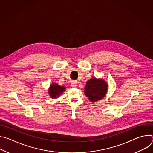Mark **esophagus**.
Masks as SVG:
<instances>
[{
  "label": "esophagus",
  "mask_w": 153,
  "mask_h": 153,
  "mask_svg": "<svg viewBox=\"0 0 153 153\" xmlns=\"http://www.w3.org/2000/svg\"><path fill=\"white\" fill-rule=\"evenodd\" d=\"M71 86L72 87H76L77 86V82L76 81H71Z\"/></svg>",
  "instance_id": "1"
}]
</instances>
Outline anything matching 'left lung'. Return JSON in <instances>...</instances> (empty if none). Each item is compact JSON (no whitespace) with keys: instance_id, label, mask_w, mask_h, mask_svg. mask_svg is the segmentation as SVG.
<instances>
[{"instance_id":"1","label":"left lung","mask_w":153,"mask_h":153,"mask_svg":"<svg viewBox=\"0 0 153 153\" xmlns=\"http://www.w3.org/2000/svg\"><path fill=\"white\" fill-rule=\"evenodd\" d=\"M84 93L91 102L103 99L108 91V84L103 79L93 77L86 82Z\"/></svg>"}]
</instances>
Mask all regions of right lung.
Listing matches in <instances>:
<instances>
[{
	"instance_id": "add662e5",
	"label": "right lung",
	"mask_w": 153,
	"mask_h": 153,
	"mask_svg": "<svg viewBox=\"0 0 153 153\" xmlns=\"http://www.w3.org/2000/svg\"><path fill=\"white\" fill-rule=\"evenodd\" d=\"M66 87L60 86L56 83H52L48 90V94L52 99H56L59 97L66 90Z\"/></svg>"
}]
</instances>
